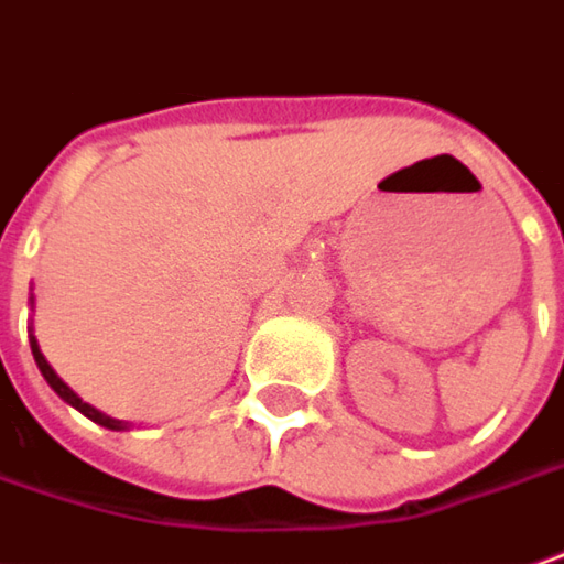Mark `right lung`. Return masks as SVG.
Masks as SVG:
<instances>
[{
  "label": "right lung",
  "mask_w": 564,
  "mask_h": 564,
  "mask_svg": "<svg viewBox=\"0 0 564 564\" xmlns=\"http://www.w3.org/2000/svg\"><path fill=\"white\" fill-rule=\"evenodd\" d=\"M30 304H33V297H30ZM30 350H33V360H36V366H40V372H43V379L48 381V388L55 391V394L62 397L64 403H70L74 410H79V413L86 415V419H93L96 425H101V429H111V432H130V422H123V419H111V415H105L101 410H96V406H89L83 397H77L67 384L62 381V376L48 366V360L43 357V350H40V341H36V335H33V326H30Z\"/></svg>",
  "instance_id": "right-lung-1"
}]
</instances>
